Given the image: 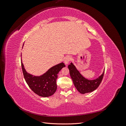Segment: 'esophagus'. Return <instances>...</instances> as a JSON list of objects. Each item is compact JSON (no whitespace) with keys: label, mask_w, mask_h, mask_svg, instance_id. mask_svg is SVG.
Returning <instances> with one entry per match:
<instances>
[{"label":"esophagus","mask_w":126,"mask_h":126,"mask_svg":"<svg viewBox=\"0 0 126 126\" xmlns=\"http://www.w3.org/2000/svg\"><path fill=\"white\" fill-rule=\"evenodd\" d=\"M71 59V58L70 56H66L65 58H64V60H63V62H64V64H65L66 65H67V64L69 63Z\"/></svg>","instance_id":"34e87169"}]
</instances>
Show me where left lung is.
<instances>
[{
    "mask_svg": "<svg viewBox=\"0 0 126 126\" xmlns=\"http://www.w3.org/2000/svg\"><path fill=\"white\" fill-rule=\"evenodd\" d=\"M68 67L76 88L82 94L91 93L96 90L100 84L105 72L104 70L102 74L97 78L89 80L83 77L72 63L68 65Z\"/></svg>",
    "mask_w": 126,
    "mask_h": 126,
    "instance_id": "obj_1",
    "label": "left lung"
}]
</instances>
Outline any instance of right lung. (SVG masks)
Segmentation results:
<instances>
[{"mask_svg":"<svg viewBox=\"0 0 126 126\" xmlns=\"http://www.w3.org/2000/svg\"><path fill=\"white\" fill-rule=\"evenodd\" d=\"M64 67V63H61L49 68L43 75L35 76L28 73L26 70L21 59L22 72L27 83L34 93L43 97H50L56 92L57 88L56 79L58 74Z\"/></svg>","mask_w":126,"mask_h":126,"instance_id":"1","label":"right lung"}]
</instances>
